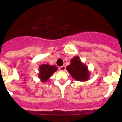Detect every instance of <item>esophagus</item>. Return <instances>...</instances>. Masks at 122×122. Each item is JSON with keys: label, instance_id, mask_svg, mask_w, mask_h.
<instances>
[{"label": "esophagus", "instance_id": "obj_1", "mask_svg": "<svg viewBox=\"0 0 122 122\" xmlns=\"http://www.w3.org/2000/svg\"><path fill=\"white\" fill-rule=\"evenodd\" d=\"M59 69L60 71H65L66 70V67H65V66H62L59 67Z\"/></svg>", "mask_w": 122, "mask_h": 122}]
</instances>
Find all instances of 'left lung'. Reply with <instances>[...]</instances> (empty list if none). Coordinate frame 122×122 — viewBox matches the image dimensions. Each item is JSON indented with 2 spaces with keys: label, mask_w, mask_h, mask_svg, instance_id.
Masks as SVG:
<instances>
[{
  "label": "left lung",
  "mask_w": 122,
  "mask_h": 122,
  "mask_svg": "<svg viewBox=\"0 0 122 122\" xmlns=\"http://www.w3.org/2000/svg\"><path fill=\"white\" fill-rule=\"evenodd\" d=\"M66 70L76 80L85 81L89 79L90 71L87 65L81 62L78 56L71 59L70 65L67 66Z\"/></svg>",
  "instance_id": "obj_1"
}]
</instances>
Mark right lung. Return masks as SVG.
I'll return each instance as SVG.
<instances>
[{
    "mask_svg": "<svg viewBox=\"0 0 122 122\" xmlns=\"http://www.w3.org/2000/svg\"><path fill=\"white\" fill-rule=\"evenodd\" d=\"M39 78L42 82H46L51 76L57 70V68L55 65L43 64L39 66Z\"/></svg>",
    "mask_w": 122,
    "mask_h": 122,
    "instance_id": "add662e5",
    "label": "right lung"
}]
</instances>
